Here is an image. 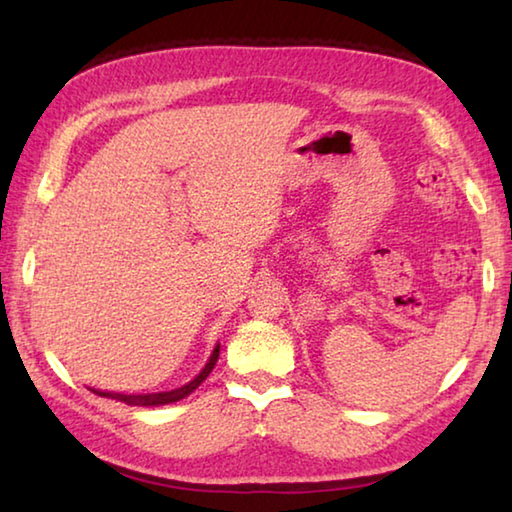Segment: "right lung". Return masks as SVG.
I'll use <instances>...</instances> for the list:
<instances>
[{
	"label": "right lung",
	"mask_w": 512,
	"mask_h": 512,
	"mask_svg": "<svg viewBox=\"0 0 512 512\" xmlns=\"http://www.w3.org/2000/svg\"><path fill=\"white\" fill-rule=\"evenodd\" d=\"M219 348L221 345H216L210 361L205 363V368L198 372V375L189 381V384L180 386V388H173V391H162V393H133V395H126V393H108V391H94L101 397H110V400H119V402H126L131 406H162V404H171V402H178L183 400V397H187L189 393H194L198 386L203 384V381L207 379V375H210L212 368L216 366V359H219Z\"/></svg>",
	"instance_id": "right-lung-1"
}]
</instances>
